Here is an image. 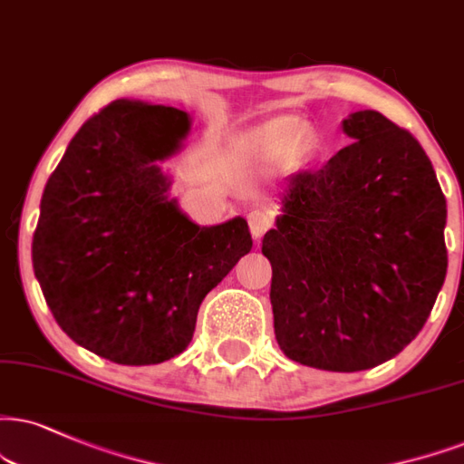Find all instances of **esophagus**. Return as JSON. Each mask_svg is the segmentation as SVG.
Instances as JSON below:
<instances>
[{
  "mask_svg": "<svg viewBox=\"0 0 464 464\" xmlns=\"http://www.w3.org/2000/svg\"><path fill=\"white\" fill-rule=\"evenodd\" d=\"M249 221V230L254 234L256 238L265 237L266 230H271L273 223H276V213H273L268 206H254L247 215Z\"/></svg>",
  "mask_w": 464,
  "mask_h": 464,
  "instance_id": "esophagus-1",
  "label": "esophagus"
}]
</instances>
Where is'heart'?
<instances>
[{"label":"heart","instance_id":"1","mask_svg":"<svg viewBox=\"0 0 464 464\" xmlns=\"http://www.w3.org/2000/svg\"><path fill=\"white\" fill-rule=\"evenodd\" d=\"M301 144V130L288 120L265 124L247 140V148L256 157L277 159L293 154Z\"/></svg>","mask_w":464,"mask_h":464}]
</instances>
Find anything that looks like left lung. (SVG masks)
Listing matches in <instances>:
<instances>
[{"instance_id":"1","label":"left lung","mask_w":464,"mask_h":464,"mask_svg":"<svg viewBox=\"0 0 464 464\" xmlns=\"http://www.w3.org/2000/svg\"><path fill=\"white\" fill-rule=\"evenodd\" d=\"M353 144L293 176L262 241L276 337L293 362L359 372L396 357L448 271V208L430 159L379 111L344 120Z\"/></svg>"}]
</instances>
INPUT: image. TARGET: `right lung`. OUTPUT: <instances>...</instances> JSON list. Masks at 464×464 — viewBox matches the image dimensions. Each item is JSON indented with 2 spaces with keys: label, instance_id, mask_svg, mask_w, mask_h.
<instances>
[{
  "label": "right lung",
  "instance_id": "1",
  "mask_svg": "<svg viewBox=\"0 0 464 464\" xmlns=\"http://www.w3.org/2000/svg\"><path fill=\"white\" fill-rule=\"evenodd\" d=\"M185 111L113 101L85 120L40 199L32 262L64 334L122 365L161 363L196 331L199 303L251 251L247 221L199 227L168 199L157 161Z\"/></svg>",
  "mask_w": 464,
  "mask_h": 464
}]
</instances>
